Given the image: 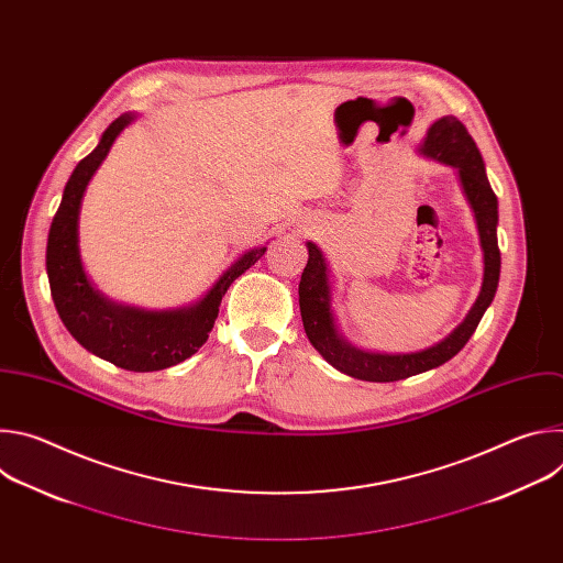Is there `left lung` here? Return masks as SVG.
Masks as SVG:
<instances>
[{
  "instance_id": "left-lung-1",
  "label": "left lung",
  "mask_w": 563,
  "mask_h": 563,
  "mask_svg": "<svg viewBox=\"0 0 563 563\" xmlns=\"http://www.w3.org/2000/svg\"><path fill=\"white\" fill-rule=\"evenodd\" d=\"M423 155L439 159L443 165H450L459 174V183L463 196L474 213L481 250H484V283L481 291L463 318V323L448 334L441 343L410 354H383V352H367L358 350L347 343L339 328L332 309V283H330V267L328 261L313 243H307V265L300 276L298 285V302L302 328L309 343L318 350L332 367L339 372L372 380V383H389L408 378L428 369H434L456 356L463 345L474 334L478 320L484 318L486 309L490 307L501 272V254L497 245V224H499V202L488 183L484 157H481L476 142L467 133V129L454 118L445 115L439 118L426 133V140L419 148Z\"/></svg>"
}]
</instances>
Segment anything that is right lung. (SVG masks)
<instances>
[{"instance_id":"add662e5","label":"right lung","mask_w":563,"mask_h":563,"mask_svg":"<svg viewBox=\"0 0 563 563\" xmlns=\"http://www.w3.org/2000/svg\"><path fill=\"white\" fill-rule=\"evenodd\" d=\"M133 120L135 113H124L113 120L98 146L73 169L59 209L51 222L46 274L55 309L79 345L122 369L155 372L187 361L207 343L229 285L261 261L267 247L245 252L189 307L151 311L120 305L102 296L87 278L82 258H79V209H82V198L93 174L109 155L115 137Z\"/></svg>"}]
</instances>
